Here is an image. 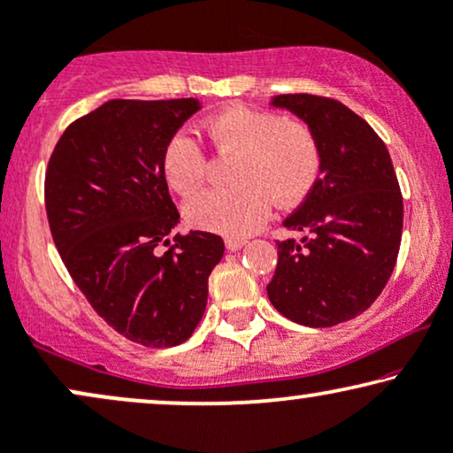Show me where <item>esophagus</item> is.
<instances>
[{
	"mask_svg": "<svg viewBox=\"0 0 453 453\" xmlns=\"http://www.w3.org/2000/svg\"><path fill=\"white\" fill-rule=\"evenodd\" d=\"M244 244H246V238H238V236H227L226 238L227 250H238V249H242Z\"/></svg>",
	"mask_w": 453,
	"mask_h": 453,
	"instance_id": "34e87169",
	"label": "esophagus"
}]
</instances>
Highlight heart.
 Segmentation results:
<instances>
[{
    "label": "heart",
    "instance_id": "obj_1",
    "mask_svg": "<svg viewBox=\"0 0 453 453\" xmlns=\"http://www.w3.org/2000/svg\"><path fill=\"white\" fill-rule=\"evenodd\" d=\"M219 152L238 154L232 180L236 188H207L186 203V219L198 230L246 236L265 219L269 200L290 207L316 184L322 154L313 131L303 121L272 111L234 104L204 123ZM207 157L188 134H175L165 146L163 175L181 196L196 190Z\"/></svg>",
    "mask_w": 453,
    "mask_h": 453
}]
</instances>
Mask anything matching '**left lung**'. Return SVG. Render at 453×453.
<instances>
[{
  "label": "left lung",
  "instance_id": "obj_1",
  "mask_svg": "<svg viewBox=\"0 0 453 453\" xmlns=\"http://www.w3.org/2000/svg\"><path fill=\"white\" fill-rule=\"evenodd\" d=\"M316 135L319 180L284 227L303 238L278 240L267 296L284 318L328 328L379 299L403 230V198L379 134L345 104L311 94L273 96Z\"/></svg>",
  "mask_w": 453,
  "mask_h": 453
}]
</instances>
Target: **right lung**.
<instances>
[{
  "label": "right lung",
  "instance_id": "obj_1",
  "mask_svg": "<svg viewBox=\"0 0 453 453\" xmlns=\"http://www.w3.org/2000/svg\"><path fill=\"white\" fill-rule=\"evenodd\" d=\"M200 102L108 100L68 125L45 173V211L65 265L96 313L144 347L188 341L207 307L221 236L180 223L163 152Z\"/></svg>",
  "mask_w": 453,
  "mask_h": 453
}]
</instances>
